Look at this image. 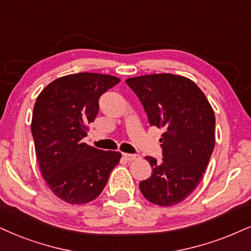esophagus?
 Returning <instances> with one entry per match:
<instances>
[{
	"label": "esophagus",
	"instance_id": "esophagus-1",
	"mask_svg": "<svg viewBox=\"0 0 251 251\" xmlns=\"http://www.w3.org/2000/svg\"><path fill=\"white\" fill-rule=\"evenodd\" d=\"M123 157L129 162H132V160L140 159V156L138 154H131V153H123Z\"/></svg>",
	"mask_w": 251,
	"mask_h": 251
}]
</instances>
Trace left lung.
I'll return each mask as SVG.
<instances>
[{
  "label": "left lung",
  "instance_id": "left-lung-1",
  "mask_svg": "<svg viewBox=\"0 0 251 251\" xmlns=\"http://www.w3.org/2000/svg\"><path fill=\"white\" fill-rule=\"evenodd\" d=\"M143 104L149 123L165 132L163 159L145 157L152 175L140 190L154 205L169 207L185 200L200 184L215 144L214 111L196 82L170 73L126 80Z\"/></svg>",
  "mask_w": 251,
  "mask_h": 251
}]
</instances>
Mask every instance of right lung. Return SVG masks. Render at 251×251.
<instances>
[{"mask_svg": "<svg viewBox=\"0 0 251 251\" xmlns=\"http://www.w3.org/2000/svg\"><path fill=\"white\" fill-rule=\"evenodd\" d=\"M120 82L117 76L76 73L61 76L40 92L31 131L43 178L59 199L81 205L100 196L121 153L83 143L99 113V99Z\"/></svg>", "mask_w": 251, "mask_h": 251, "instance_id": "add662e5", "label": "right lung"}]
</instances>
